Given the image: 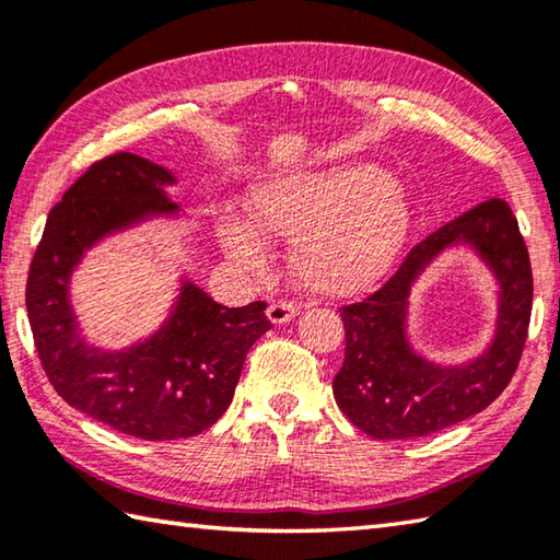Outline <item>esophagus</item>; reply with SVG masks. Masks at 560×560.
<instances>
[{
	"instance_id": "34e87169",
	"label": "esophagus",
	"mask_w": 560,
	"mask_h": 560,
	"mask_svg": "<svg viewBox=\"0 0 560 560\" xmlns=\"http://www.w3.org/2000/svg\"><path fill=\"white\" fill-rule=\"evenodd\" d=\"M295 315H299V308L291 303H271L267 308V317L271 325H287Z\"/></svg>"
}]
</instances>
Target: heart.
Returning a JSON list of instances; mask_svg holds the SVG:
<instances>
[{"label": "heart", "instance_id": "b5f03b06", "mask_svg": "<svg viewBox=\"0 0 560 560\" xmlns=\"http://www.w3.org/2000/svg\"><path fill=\"white\" fill-rule=\"evenodd\" d=\"M247 215L218 218L225 255L252 273H265V237L291 240L293 279L317 295L374 287L402 255L415 223L408 189L364 160L269 174L249 186Z\"/></svg>", "mask_w": 560, "mask_h": 560}]
</instances>
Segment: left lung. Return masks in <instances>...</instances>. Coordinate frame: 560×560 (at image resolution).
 I'll return each instance as SVG.
<instances>
[{"instance_id":"8db88e82","label":"left lung","mask_w":560,"mask_h":560,"mask_svg":"<svg viewBox=\"0 0 560 560\" xmlns=\"http://www.w3.org/2000/svg\"><path fill=\"white\" fill-rule=\"evenodd\" d=\"M470 248L497 279L489 345L454 365L424 358L411 342V291L448 248ZM529 252L502 199L478 203L422 240L402 267L366 301L342 308L345 364L335 400L374 440H415L474 418L495 400L520 364L532 315Z\"/></svg>"}]
</instances>
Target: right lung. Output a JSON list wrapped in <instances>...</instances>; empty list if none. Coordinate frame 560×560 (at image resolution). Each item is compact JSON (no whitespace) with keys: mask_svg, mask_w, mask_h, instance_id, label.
<instances>
[{"mask_svg":"<svg viewBox=\"0 0 560 560\" xmlns=\"http://www.w3.org/2000/svg\"><path fill=\"white\" fill-rule=\"evenodd\" d=\"M177 174L118 152L92 164L48 213L33 255L26 311L55 390L86 418L138 440H186L228 410L249 347L269 330L267 305L225 308L189 271L170 313L128 347L92 345L72 305V277L104 240L152 221H179Z\"/></svg>","mask_w":560,"mask_h":560,"instance_id":"obj_1","label":"right lung"}]
</instances>
